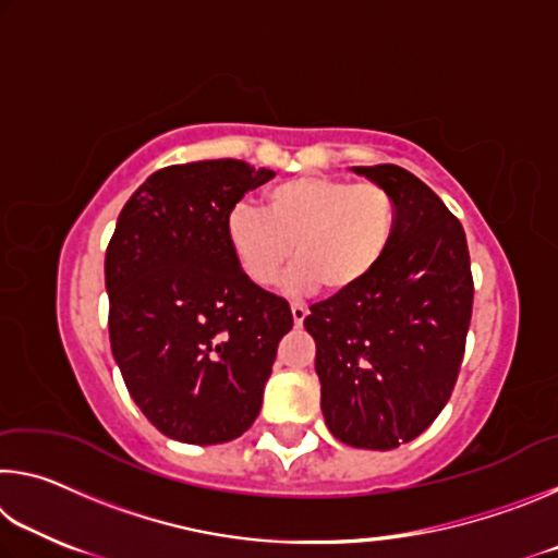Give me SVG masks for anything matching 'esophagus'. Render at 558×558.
Wrapping results in <instances>:
<instances>
[{"mask_svg": "<svg viewBox=\"0 0 558 558\" xmlns=\"http://www.w3.org/2000/svg\"><path fill=\"white\" fill-rule=\"evenodd\" d=\"M290 313H292V323H295V327H300L302 323H305V317H307V307L305 305H298V302H292Z\"/></svg>", "mask_w": 558, "mask_h": 558, "instance_id": "esophagus-1", "label": "esophagus"}]
</instances>
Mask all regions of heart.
I'll return each instance as SVG.
<instances>
[{"label":"heart","mask_w":558,"mask_h":558,"mask_svg":"<svg viewBox=\"0 0 558 558\" xmlns=\"http://www.w3.org/2000/svg\"><path fill=\"white\" fill-rule=\"evenodd\" d=\"M399 229V206L374 182L302 174L272 184L263 211L235 204L226 241L245 280L268 288L295 256V288L347 295L381 266Z\"/></svg>","instance_id":"heart-1"}]
</instances>
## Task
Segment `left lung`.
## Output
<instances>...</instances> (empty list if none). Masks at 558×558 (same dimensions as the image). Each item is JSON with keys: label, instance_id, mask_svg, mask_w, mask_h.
Listing matches in <instances>:
<instances>
[{"label": "left lung", "instance_id": "obj_1", "mask_svg": "<svg viewBox=\"0 0 558 558\" xmlns=\"http://www.w3.org/2000/svg\"><path fill=\"white\" fill-rule=\"evenodd\" d=\"M354 172L393 194L399 229L381 266L347 295L315 302L305 329L327 428L352 448L391 450L448 403L475 288L462 223L430 186L396 165Z\"/></svg>", "mask_w": 558, "mask_h": 558}]
</instances>
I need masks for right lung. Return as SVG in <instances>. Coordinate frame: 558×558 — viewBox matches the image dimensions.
Here are the masks:
<instances>
[{"label": "right lung", "instance_id": "obj_1", "mask_svg": "<svg viewBox=\"0 0 558 558\" xmlns=\"http://www.w3.org/2000/svg\"><path fill=\"white\" fill-rule=\"evenodd\" d=\"M276 177L241 159L147 177L106 251L110 347L140 411L167 438L216 446L258 418L290 305L245 280L226 216Z\"/></svg>", "mask_w": 558, "mask_h": 558}]
</instances>
